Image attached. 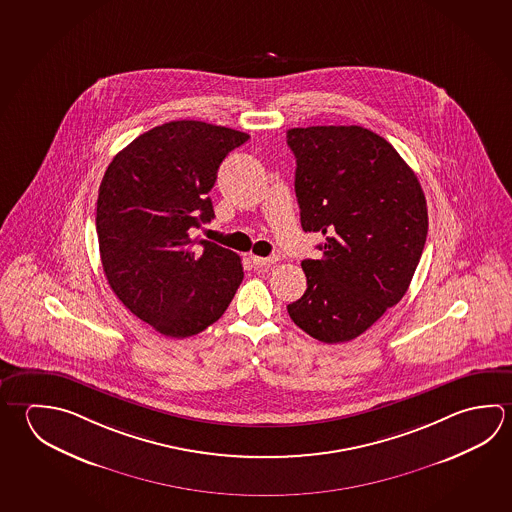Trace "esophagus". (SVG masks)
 <instances>
[{"instance_id": "esophagus-1", "label": "esophagus", "mask_w": 512, "mask_h": 512, "mask_svg": "<svg viewBox=\"0 0 512 512\" xmlns=\"http://www.w3.org/2000/svg\"><path fill=\"white\" fill-rule=\"evenodd\" d=\"M252 260L257 268H269V266H273L278 259L277 257H252Z\"/></svg>"}]
</instances>
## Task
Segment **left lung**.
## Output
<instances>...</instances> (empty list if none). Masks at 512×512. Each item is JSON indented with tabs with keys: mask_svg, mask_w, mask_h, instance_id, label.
<instances>
[{
	"mask_svg": "<svg viewBox=\"0 0 512 512\" xmlns=\"http://www.w3.org/2000/svg\"><path fill=\"white\" fill-rule=\"evenodd\" d=\"M287 145L302 228L325 237L322 259L302 260L307 289L287 313L314 340H354L412 282L428 235L421 183L365 127H295Z\"/></svg>",
	"mask_w": 512,
	"mask_h": 512,
	"instance_id": "1",
	"label": "left lung"
}]
</instances>
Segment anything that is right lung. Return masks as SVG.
I'll return each mask as SVG.
<instances>
[{"instance_id": "1", "label": "right lung", "mask_w": 512, "mask_h": 512, "mask_svg": "<svg viewBox=\"0 0 512 512\" xmlns=\"http://www.w3.org/2000/svg\"><path fill=\"white\" fill-rule=\"evenodd\" d=\"M250 135L176 120L138 136L113 158L97 199L100 260L113 293L169 338L217 322L243 282L241 257L190 239L214 217L208 192L219 165Z\"/></svg>"}]
</instances>
